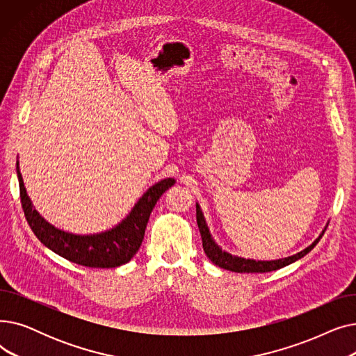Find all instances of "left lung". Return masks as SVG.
I'll return each instance as SVG.
<instances>
[{
    "label": "left lung",
    "instance_id": "1",
    "mask_svg": "<svg viewBox=\"0 0 356 356\" xmlns=\"http://www.w3.org/2000/svg\"><path fill=\"white\" fill-rule=\"evenodd\" d=\"M196 220H197V227L200 231V236H202V245H203V251L204 254L208 255V258L212 261V263L220 268H225L234 273H268V271H275L278 268H283L294 261L303 258L306 254H309L314 247L317 242L321 241V238L323 236L326 228L322 231V234L319 235L312 245H309L307 248H305L303 251L297 252L291 257L287 258H282V259H274V261H255V259H245L241 257H235L231 255L225 251H222L216 242L212 239L209 228L207 225V220H204V216L200 211V207L196 203Z\"/></svg>",
    "mask_w": 356,
    "mask_h": 356
}]
</instances>
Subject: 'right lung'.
<instances>
[{
	"label": "right lung",
	"instance_id": "obj_1",
	"mask_svg": "<svg viewBox=\"0 0 356 356\" xmlns=\"http://www.w3.org/2000/svg\"><path fill=\"white\" fill-rule=\"evenodd\" d=\"M17 177L20 184L22 207L34 235L53 252L72 263L90 268H114L127 264L141 245L149 213L157 200L175 184V179L168 177L152 186L131 209L129 215L115 228L95 235H74L54 228L33 208L18 161Z\"/></svg>",
	"mask_w": 356,
	"mask_h": 356
}]
</instances>
